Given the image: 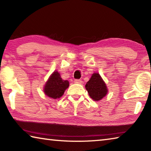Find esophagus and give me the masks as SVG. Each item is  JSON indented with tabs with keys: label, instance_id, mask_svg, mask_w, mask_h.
<instances>
[{
	"label": "esophagus",
	"instance_id": "34e87169",
	"mask_svg": "<svg viewBox=\"0 0 151 151\" xmlns=\"http://www.w3.org/2000/svg\"><path fill=\"white\" fill-rule=\"evenodd\" d=\"M75 83L82 84V83H83V81H82L81 80H79V79H75Z\"/></svg>",
	"mask_w": 151,
	"mask_h": 151
}]
</instances>
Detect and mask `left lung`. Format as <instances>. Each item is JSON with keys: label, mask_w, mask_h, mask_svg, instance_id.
<instances>
[{"label": "left lung", "mask_w": 151, "mask_h": 151, "mask_svg": "<svg viewBox=\"0 0 151 151\" xmlns=\"http://www.w3.org/2000/svg\"><path fill=\"white\" fill-rule=\"evenodd\" d=\"M85 87L89 96L94 101H100L107 93L106 84L98 73H94L86 83Z\"/></svg>", "instance_id": "1"}]
</instances>
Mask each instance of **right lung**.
<instances>
[{"instance_id":"1","label":"right lung","mask_w":151,"mask_h":151,"mask_svg":"<svg viewBox=\"0 0 151 151\" xmlns=\"http://www.w3.org/2000/svg\"><path fill=\"white\" fill-rule=\"evenodd\" d=\"M68 81L63 80L60 74L57 71H55L46 83L44 92L46 95L50 98L58 99L63 96L65 91L68 87Z\"/></svg>"}]
</instances>
